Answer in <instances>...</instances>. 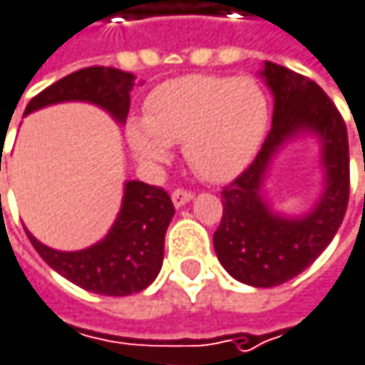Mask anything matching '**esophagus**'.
<instances>
[{"label": "esophagus", "instance_id": "esophagus-1", "mask_svg": "<svg viewBox=\"0 0 365 365\" xmlns=\"http://www.w3.org/2000/svg\"><path fill=\"white\" fill-rule=\"evenodd\" d=\"M191 200H193V193H191V191L176 189V191L172 193V202H174V206H176V208H180V206H185V204H189Z\"/></svg>", "mask_w": 365, "mask_h": 365}]
</instances>
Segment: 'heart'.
Wrapping results in <instances>:
<instances>
[{"label":"heart","mask_w":365,"mask_h":365,"mask_svg":"<svg viewBox=\"0 0 365 365\" xmlns=\"http://www.w3.org/2000/svg\"><path fill=\"white\" fill-rule=\"evenodd\" d=\"M270 123V103L253 78L182 76L148 95L144 118H129L133 155L161 168L182 142L191 170L208 182H227L257 155Z\"/></svg>","instance_id":"obj_1"}]
</instances>
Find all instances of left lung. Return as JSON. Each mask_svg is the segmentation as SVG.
I'll use <instances>...</instances> for the list:
<instances>
[{
	"instance_id": "8db88e82",
	"label": "left lung",
	"mask_w": 365,
	"mask_h": 365,
	"mask_svg": "<svg viewBox=\"0 0 365 365\" xmlns=\"http://www.w3.org/2000/svg\"><path fill=\"white\" fill-rule=\"evenodd\" d=\"M262 78L274 95L272 129L255 161L221 191L223 219L215 232L221 266L251 287H276L304 272L336 236L349 204L346 125L310 78L266 61ZM319 140L324 189L304 215L272 210L263 185L273 157L295 137Z\"/></svg>"
}]
</instances>
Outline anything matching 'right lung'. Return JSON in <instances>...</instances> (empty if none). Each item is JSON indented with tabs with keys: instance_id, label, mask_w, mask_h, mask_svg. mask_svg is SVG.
<instances>
[{
	"instance_id": "add662e5",
	"label": "right lung",
	"mask_w": 365,
	"mask_h": 365,
	"mask_svg": "<svg viewBox=\"0 0 365 365\" xmlns=\"http://www.w3.org/2000/svg\"><path fill=\"white\" fill-rule=\"evenodd\" d=\"M135 76L116 68H85L36 95L25 114L63 101H87L125 123ZM174 217L170 195L142 180H127L120 210L110 232L83 251H57L42 245L27 230L40 257L63 278L99 295H131L146 289L161 270L163 242Z\"/></svg>"
}]
</instances>
